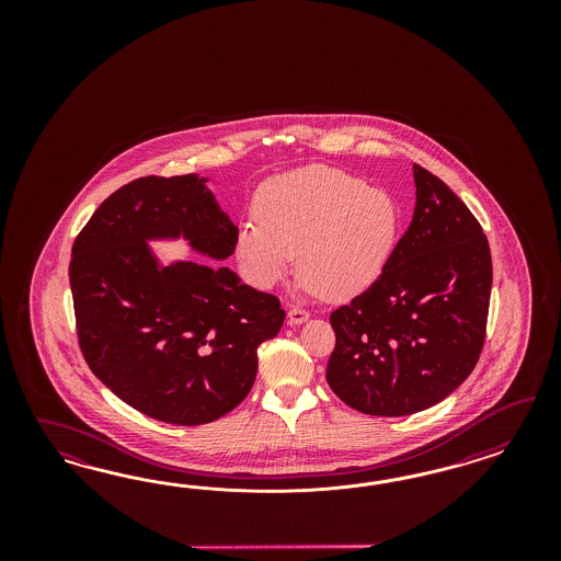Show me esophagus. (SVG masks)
Returning a JSON list of instances; mask_svg holds the SVG:
<instances>
[{
    "label": "esophagus",
    "instance_id": "esophagus-1",
    "mask_svg": "<svg viewBox=\"0 0 561 561\" xmlns=\"http://www.w3.org/2000/svg\"><path fill=\"white\" fill-rule=\"evenodd\" d=\"M310 317V312L302 308V306H289L288 321L291 324L305 323L306 319Z\"/></svg>",
    "mask_w": 561,
    "mask_h": 561
}]
</instances>
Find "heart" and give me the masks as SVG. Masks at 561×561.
Returning a JSON list of instances; mask_svg holds the SVG:
<instances>
[{"instance_id":"1","label":"heart","mask_w":561,"mask_h":561,"mask_svg":"<svg viewBox=\"0 0 561 561\" xmlns=\"http://www.w3.org/2000/svg\"><path fill=\"white\" fill-rule=\"evenodd\" d=\"M255 220L240 226L237 256L249 277L267 288L298 253L306 286L329 300L368 288L387 267L399 214L380 188L329 167L273 176L256 191Z\"/></svg>"}]
</instances>
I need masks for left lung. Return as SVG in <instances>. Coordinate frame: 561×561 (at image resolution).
Returning <instances> with one entry per match:
<instances>
[{"mask_svg": "<svg viewBox=\"0 0 561 561\" xmlns=\"http://www.w3.org/2000/svg\"><path fill=\"white\" fill-rule=\"evenodd\" d=\"M415 211L378 279L331 312L327 382L345 405L401 417L473 373L488 329L492 253L471 209L413 164Z\"/></svg>", "mask_w": 561, "mask_h": 561, "instance_id": "obj_1", "label": "left lung"}]
</instances>
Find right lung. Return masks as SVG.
I'll return each instance as SVG.
<instances>
[{"mask_svg": "<svg viewBox=\"0 0 561 561\" xmlns=\"http://www.w3.org/2000/svg\"><path fill=\"white\" fill-rule=\"evenodd\" d=\"M187 237L214 259L238 228L193 174L139 176L92 214L71 247L69 284L85 364L127 405L176 425L237 408L256 376V347L282 329L277 296L199 263L156 267L146 240Z\"/></svg>", "mask_w": 561, "mask_h": 561, "instance_id": "obj_1", "label": "right lung"}]
</instances>
